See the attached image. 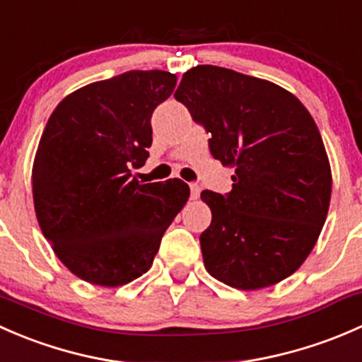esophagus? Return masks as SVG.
Instances as JSON below:
<instances>
[{
	"instance_id": "34e87169",
	"label": "esophagus",
	"mask_w": 362,
	"mask_h": 362,
	"mask_svg": "<svg viewBox=\"0 0 362 362\" xmlns=\"http://www.w3.org/2000/svg\"><path fill=\"white\" fill-rule=\"evenodd\" d=\"M199 192H202L199 185L191 184V199H198L199 198Z\"/></svg>"
}]
</instances>
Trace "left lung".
Returning <instances> with one entry per match:
<instances>
[{"mask_svg":"<svg viewBox=\"0 0 362 362\" xmlns=\"http://www.w3.org/2000/svg\"><path fill=\"white\" fill-rule=\"evenodd\" d=\"M175 100L211 133V156L235 170L228 196L202 192L211 210L199 236L204 268L242 291L282 282L329 210L333 177L315 120L284 87L211 64L185 71Z\"/></svg>","mask_w":362,"mask_h":362,"instance_id":"left-lung-1","label":"left lung"}]
</instances>
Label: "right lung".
I'll list each match as a JSON object with an SVG mask.
<instances>
[{
  "mask_svg": "<svg viewBox=\"0 0 362 362\" xmlns=\"http://www.w3.org/2000/svg\"><path fill=\"white\" fill-rule=\"evenodd\" d=\"M177 86L160 69L127 71L73 90L47 120L33 160L36 218L78 279L119 287L144 275L189 199L180 178L141 184L151 117Z\"/></svg>",
  "mask_w": 362,
  "mask_h": 362,
  "instance_id": "obj_1",
  "label": "right lung"
}]
</instances>
